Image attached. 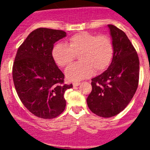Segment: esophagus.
Segmentation results:
<instances>
[{"instance_id": "1", "label": "esophagus", "mask_w": 150, "mask_h": 150, "mask_svg": "<svg viewBox=\"0 0 150 150\" xmlns=\"http://www.w3.org/2000/svg\"><path fill=\"white\" fill-rule=\"evenodd\" d=\"M79 85H80V83H79V82H74V83H73V86H74V87L78 86Z\"/></svg>"}]
</instances>
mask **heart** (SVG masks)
I'll return each mask as SVG.
<instances>
[{"label":"heart","mask_w":150,"mask_h":150,"mask_svg":"<svg viewBox=\"0 0 150 150\" xmlns=\"http://www.w3.org/2000/svg\"><path fill=\"white\" fill-rule=\"evenodd\" d=\"M113 45L109 37L89 32L74 34L68 45L57 43L52 50V58L57 65L64 67L78 55L80 62L69 66L65 71L67 79L78 81L91 76L94 71H102L110 65L113 56Z\"/></svg>","instance_id":"1"}]
</instances>
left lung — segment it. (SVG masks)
I'll return each mask as SVG.
<instances>
[{"label": "left lung", "mask_w": 150, "mask_h": 150, "mask_svg": "<svg viewBox=\"0 0 150 150\" xmlns=\"http://www.w3.org/2000/svg\"><path fill=\"white\" fill-rule=\"evenodd\" d=\"M113 45V56L107 71L91 79L92 90L87 104L100 117L119 114L134 95L139 82L140 62L137 52L124 31L108 25Z\"/></svg>", "instance_id": "left-lung-1"}]
</instances>
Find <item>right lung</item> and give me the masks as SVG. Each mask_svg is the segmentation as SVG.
I'll return each mask as SVG.
<instances>
[{"instance_id": "1", "label": "right lung", "mask_w": 150, "mask_h": 150, "mask_svg": "<svg viewBox=\"0 0 150 150\" xmlns=\"http://www.w3.org/2000/svg\"><path fill=\"white\" fill-rule=\"evenodd\" d=\"M66 37L61 30L40 28L33 30L18 49L13 67L16 90L24 106L42 119H53L64 110V94L72 84L52 58L54 43Z\"/></svg>"}]
</instances>
